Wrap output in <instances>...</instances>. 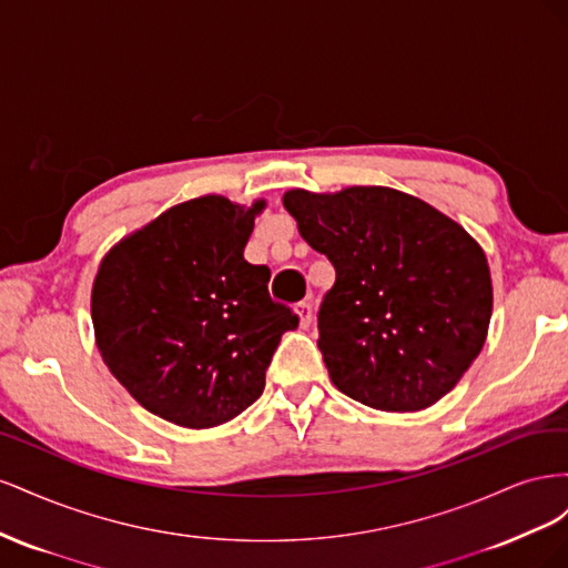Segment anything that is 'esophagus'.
Here are the masks:
<instances>
[{
  "mask_svg": "<svg viewBox=\"0 0 568 568\" xmlns=\"http://www.w3.org/2000/svg\"><path fill=\"white\" fill-rule=\"evenodd\" d=\"M294 311L301 317V326H311V322H313V303L311 301H298L294 305Z\"/></svg>",
  "mask_w": 568,
  "mask_h": 568,
  "instance_id": "esophagus-1",
  "label": "esophagus"
}]
</instances>
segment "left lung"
I'll list each match as a JSON object with an SVG mask.
<instances>
[{
    "mask_svg": "<svg viewBox=\"0 0 568 568\" xmlns=\"http://www.w3.org/2000/svg\"><path fill=\"white\" fill-rule=\"evenodd\" d=\"M284 209L336 270L317 311L334 386L386 412H417L453 390L493 313L490 270L474 239L388 186L291 189Z\"/></svg>",
    "mask_w": 568,
    "mask_h": 568,
    "instance_id": "1",
    "label": "left lung"
}]
</instances>
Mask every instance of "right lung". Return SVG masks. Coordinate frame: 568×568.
Masks as SVG:
<instances>
[{
  "label": "right lung",
  "mask_w": 568,
  "mask_h": 568,
  "mask_svg": "<svg viewBox=\"0 0 568 568\" xmlns=\"http://www.w3.org/2000/svg\"><path fill=\"white\" fill-rule=\"evenodd\" d=\"M222 196L175 205L123 239L92 288L97 346L132 398L186 428L225 424L253 405L284 332L265 265L244 261L253 217Z\"/></svg>",
  "instance_id": "1"
}]
</instances>
